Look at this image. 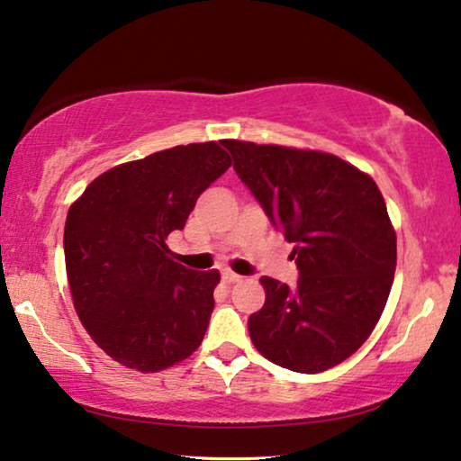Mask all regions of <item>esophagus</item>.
I'll return each mask as SVG.
<instances>
[{"instance_id": "esophagus-1", "label": "esophagus", "mask_w": 461, "mask_h": 461, "mask_svg": "<svg viewBox=\"0 0 461 461\" xmlns=\"http://www.w3.org/2000/svg\"><path fill=\"white\" fill-rule=\"evenodd\" d=\"M223 282L225 284H236V282H240L242 280V276H238V274H233V271H223Z\"/></svg>"}]
</instances>
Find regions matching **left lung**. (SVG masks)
<instances>
[{
	"mask_svg": "<svg viewBox=\"0 0 461 461\" xmlns=\"http://www.w3.org/2000/svg\"><path fill=\"white\" fill-rule=\"evenodd\" d=\"M238 177L294 244V288L263 276L265 304L249 317L257 351L317 374L357 351L384 311L397 236L369 175L334 154L223 140Z\"/></svg>",
	"mask_w": 461,
	"mask_h": 461,
	"instance_id": "obj_1",
	"label": "left lung"
}]
</instances>
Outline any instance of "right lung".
<instances>
[{"label":"right lung","mask_w":461,"mask_h":461,"mask_svg":"<svg viewBox=\"0 0 461 461\" xmlns=\"http://www.w3.org/2000/svg\"><path fill=\"white\" fill-rule=\"evenodd\" d=\"M231 165L217 141L175 146L102 173L70 206L64 258L75 309L114 361L158 372L204 339L219 271L168 257L200 194Z\"/></svg>","instance_id":"right-lung-1"}]
</instances>
